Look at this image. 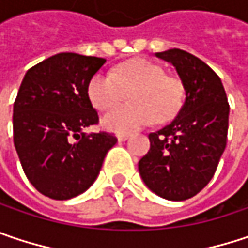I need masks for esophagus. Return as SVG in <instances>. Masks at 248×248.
Returning <instances> with one entry per match:
<instances>
[{
  "label": "esophagus",
  "mask_w": 248,
  "mask_h": 248,
  "mask_svg": "<svg viewBox=\"0 0 248 248\" xmlns=\"http://www.w3.org/2000/svg\"><path fill=\"white\" fill-rule=\"evenodd\" d=\"M129 139V135L127 133H119L118 135V140L119 142H124V140H127Z\"/></svg>",
  "instance_id": "esophagus-1"
}]
</instances>
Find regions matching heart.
<instances>
[{"mask_svg": "<svg viewBox=\"0 0 248 248\" xmlns=\"http://www.w3.org/2000/svg\"><path fill=\"white\" fill-rule=\"evenodd\" d=\"M129 92L132 103L118 106L102 118V126L116 133H129L149 124L153 118L162 124L171 119L182 106V85L166 77L165 69L146 59H132L110 74L89 79L86 93L98 110H108Z\"/></svg>", "mask_w": 248, "mask_h": 248, "instance_id": "heart-1", "label": "heart"}]
</instances>
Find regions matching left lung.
I'll return each mask as SVG.
<instances>
[{
	"instance_id": "1",
	"label": "left lung",
	"mask_w": 248,
	"mask_h": 248,
	"mask_svg": "<svg viewBox=\"0 0 248 248\" xmlns=\"http://www.w3.org/2000/svg\"><path fill=\"white\" fill-rule=\"evenodd\" d=\"M155 55L174 66L186 99L169 124L149 135L139 173L153 193L182 202L212 180L227 142L230 106L221 79L202 59L177 48Z\"/></svg>"
}]
</instances>
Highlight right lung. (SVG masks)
<instances>
[{"label": "right lung", "instance_id": "add662e5", "mask_svg": "<svg viewBox=\"0 0 248 248\" xmlns=\"http://www.w3.org/2000/svg\"><path fill=\"white\" fill-rule=\"evenodd\" d=\"M106 59L61 52L36 63L22 79L14 103V145L31 185L54 200H68L96 180L118 139L85 133L98 124L86 86Z\"/></svg>", "mask_w": 248, "mask_h": 248}]
</instances>
